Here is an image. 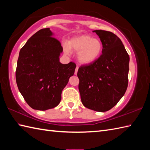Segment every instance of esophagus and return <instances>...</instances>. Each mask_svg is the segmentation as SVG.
Instances as JSON below:
<instances>
[{"mask_svg":"<svg viewBox=\"0 0 150 150\" xmlns=\"http://www.w3.org/2000/svg\"><path fill=\"white\" fill-rule=\"evenodd\" d=\"M78 69H79V67L77 66L75 68V75H77V71H78Z\"/></svg>","mask_w":150,"mask_h":150,"instance_id":"obj_1","label":"esophagus"}]
</instances>
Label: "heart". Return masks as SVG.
Segmentation results:
<instances>
[{"mask_svg":"<svg viewBox=\"0 0 150 150\" xmlns=\"http://www.w3.org/2000/svg\"><path fill=\"white\" fill-rule=\"evenodd\" d=\"M103 49V44L99 39L87 35L73 37L68 44L64 45V50L67 54L69 53L70 50L78 52L79 61L84 64L95 62L101 55Z\"/></svg>","mask_w":150,"mask_h":150,"instance_id":"1","label":"heart"}]
</instances>
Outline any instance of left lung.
Segmentation results:
<instances>
[{
  "instance_id": "8db88e82",
  "label": "left lung",
  "mask_w": 150,
  "mask_h": 150,
  "mask_svg": "<svg viewBox=\"0 0 150 150\" xmlns=\"http://www.w3.org/2000/svg\"><path fill=\"white\" fill-rule=\"evenodd\" d=\"M93 32L99 37L103 52L95 62L79 68V90L86 108L104 112L115 106L127 90L129 57L116 35L104 30Z\"/></svg>"
}]
</instances>
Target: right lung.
I'll use <instances>...</instances> for the list:
<instances>
[{"mask_svg":"<svg viewBox=\"0 0 150 150\" xmlns=\"http://www.w3.org/2000/svg\"><path fill=\"white\" fill-rule=\"evenodd\" d=\"M50 28L31 36L19 52L16 82L24 100L34 110H47L58 106L63 89L75 73L76 64H63V49Z\"/></svg>","mask_w":150,"mask_h":150,"instance_id":"obj_1","label":"right lung"}]
</instances>
